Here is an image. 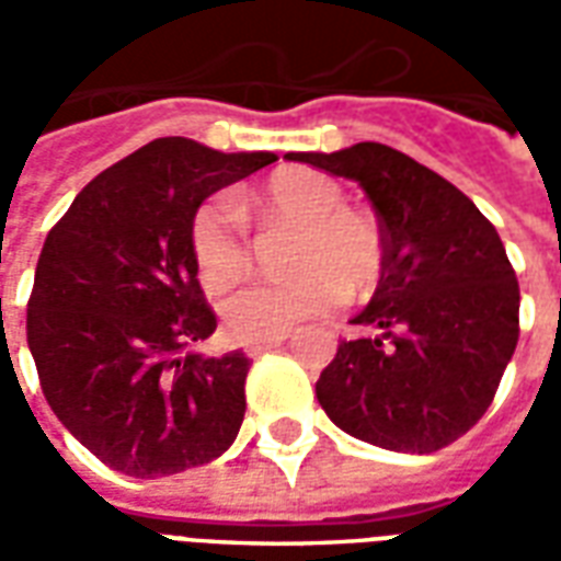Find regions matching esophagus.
<instances>
[{
  "label": "esophagus",
  "mask_w": 561,
  "mask_h": 561,
  "mask_svg": "<svg viewBox=\"0 0 561 561\" xmlns=\"http://www.w3.org/2000/svg\"><path fill=\"white\" fill-rule=\"evenodd\" d=\"M288 340V333H279V336H270V340H252L245 342V354L249 357H261L264 352H270V348H276V345H282V342Z\"/></svg>",
  "instance_id": "obj_1"
}]
</instances>
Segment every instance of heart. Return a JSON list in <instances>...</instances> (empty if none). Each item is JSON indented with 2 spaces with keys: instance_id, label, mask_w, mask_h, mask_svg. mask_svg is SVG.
<instances>
[{
  "instance_id": "heart-1",
  "label": "heart",
  "mask_w": 561,
  "mask_h": 561,
  "mask_svg": "<svg viewBox=\"0 0 561 561\" xmlns=\"http://www.w3.org/2000/svg\"><path fill=\"white\" fill-rule=\"evenodd\" d=\"M245 213L261 231L294 228L282 270L288 279L257 285L221 306L233 340H270L309 318L330 312L342 297L360 304L381 288L388 273V237L366 209L345 204L333 176L285 168L257 185ZM188 249L209 294H225L255 273L252 240L231 197L201 201L188 219Z\"/></svg>"
}]
</instances>
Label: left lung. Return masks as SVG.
Returning a JSON list of instances; mask_svg holds the SVG:
<instances>
[{
  "label": "left lung",
  "mask_w": 561,
  "mask_h": 561,
  "mask_svg": "<svg viewBox=\"0 0 561 561\" xmlns=\"http://www.w3.org/2000/svg\"><path fill=\"white\" fill-rule=\"evenodd\" d=\"M357 180L388 237V273L316 385L318 402L360 442L433 454L490 409L519 340V285L493 221L421 161L385 144L288 152Z\"/></svg>",
  "instance_id": "obj_1"
}]
</instances>
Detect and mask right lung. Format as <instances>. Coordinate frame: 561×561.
<instances>
[{
    "instance_id": "obj_1",
    "label": "right lung",
    "mask_w": 561,
    "mask_h": 561,
    "mask_svg": "<svg viewBox=\"0 0 561 561\" xmlns=\"http://www.w3.org/2000/svg\"><path fill=\"white\" fill-rule=\"evenodd\" d=\"M276 161L159 138L111 164L44 240L26 342L44 400L104 466L161 478L221 457L240 433L249 357H201L216 312L188 219L221 185Z\"/></svg>"
}]
</instances>
